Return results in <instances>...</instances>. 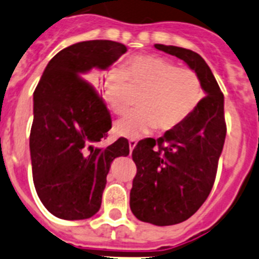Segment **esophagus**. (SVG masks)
<instances>
[{
	"label": "esophagus",
	"instance_id": "obj_1",
	"mask_svg": "<svg viewBox=\"0 0 259 259\" xmlns=\"http://www.w3.org/2000/svg\"><path fill=\"white\" fill-rule=\"evenodd\" d=\"M128 144H130V150H131V152H132V151H134L135 147H136L137 141H136V140H130V141H128Z\"/></svg>",
	"mask_w": 259,
	"mask_h": 259
}]
</instances>
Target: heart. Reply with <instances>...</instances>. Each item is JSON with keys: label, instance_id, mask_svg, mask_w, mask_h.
I'll list each match as a JSON object with an SVG mask.
<instances>
[{"label": "heart", "instance_id": "heart-1", "mask_svg": "<svg viewBox=\"0 0 259 259\" xmlns=\"http://www.w3.org/2000/svg\"><path fill=\"white\" fill-rule=\"evenodd\" d=\"M142 90L137 100L139 110L117 120L118 136L137 139L157 127L170 131L193 113L202 99V83L192 68L155 54H139L128 58L122 68H112L103 76V94L113 113L120 114L127 107V95Z\"/></svg>", "mask_w": 259, "mask_h": 259}]
</instances>
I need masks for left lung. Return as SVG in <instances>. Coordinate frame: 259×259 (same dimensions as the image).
<instances>
[{"mask_svg":"<svg viewBox=\"0 0 259 259\" xmlns=\"http://www.w3.org/2000/svg\"><path fill=\"white\" fill-rule=\"evenodd\" d=\"M198 75L206 97L178 127L137 145L130 207L144 223L176 225L191 218L212 189L226 136L224 94L205 60L191 49L155 44ZM158 146V150L154 146Z\"/></svg>","mask_w":259,"mask_h":259,"instance_id":"8db88e82","label":"left lung"}]
</instances>
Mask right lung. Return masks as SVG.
I'll return each instance as SVG.
<instances>
[{"label":"right lung","mask_w":259,"mask_h":259,"mask_svg":"<svg viewBox=\"0 0 259 259\" xmlns=\"http://www.w3.org/2000/svg\"><path fill=\"white\" fill-rule=\"evenodd\" d=\"M124 44L88 40L58 52L34 91L30 157L35 191L44 207L63 220L94 216L102 205L110 164L130 154L123 137L105 149L98 142L112 128L94 86V70H107Z\"/></svg>","instance_id":"right-lung-1"}]
</instances>
